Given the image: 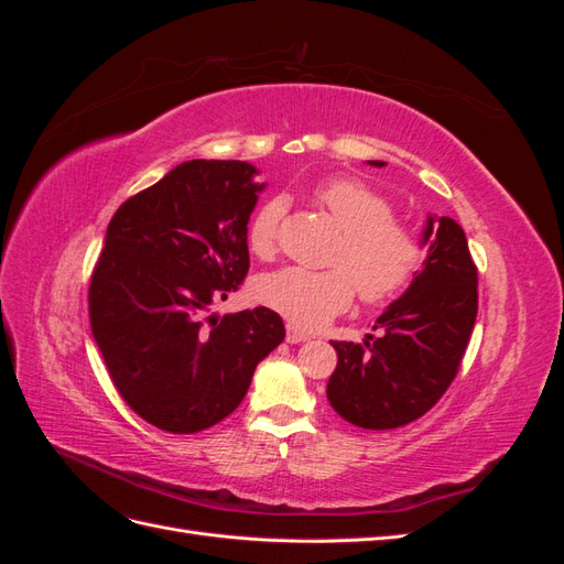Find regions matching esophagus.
Returning a JSON list of instances; mask_svg holds the SVG:
<instances>
[{"label": "esophagus", "mask_w": 564, "mask_h": 564, "mask_svg": "<svg viewBox=\"0 0 564 564\" xmlns=\"http://www.w3.org/2000/svg\"><path fill=\"white\" fill-rule=\"evenodd\" d=\"M308 338H311L308 332L296 327V324H292V322H286V340H289V344H301V340H308Z\"/></svg>", "instance_id": "1"}]
</instances>
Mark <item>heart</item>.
<instances>
[{
  "mask_svg": "<svg viewBox=\"0 0 564 564\" xmlns=\"http://www.w3.org/2000/svg\"><path fill=\"white\" fill-rule=\"evenodd\" d=\"M313 202L340 228L329 270L282 268L261 278L256 296L301 327H317L348 311L360 294L367 305L398 299L423 261L419 232L395 218V204L379 187L355 176H329L313 185ZM284 199L272 197L253 212L247 247L261 261L278 253Z\"/></svg>",
  "mask_w": 564,
  "mask_h": 564,
  "instance_id": "1",
  "label": "heart"
}]
</instances>
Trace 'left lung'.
<instances>
[{
	"label": "left lung",
	"mask_w": 564,
	"mask_h": 564,
	"mask_svg": "<svg viewBox=\"0 0 564 564\" xmlns=\"http://www.w3.org/2000/svg\"><path fill=\"white\" fill-rule=\"evenodd\" d=\"M383 166V162H371ZM429 259L365 344L332 340L327 398L352 425L390 431L421 419L456 379L477 317V265L454 218H429Z\"/></svg>",
	"instance_id": "8db88e82"
}]
</instances>
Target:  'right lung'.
<instances>
[{"mask_svg":"<svg viewBox=\"0 0 564 564\" xmlns=\"http://www.w3.org/2000/svg\"><path fill=\"white\" fill-rule=\"evenodd\" d=\"M240 160H191L129 197L89 284V322L110 379L155 429H212L284 340L270 308L209 315L249 272L247 224L263 185Z\"/></svg>","mask_w":564,"mask_h":564,"instance_id":"right-lung-1","label":"right lung"}]
</instances>
